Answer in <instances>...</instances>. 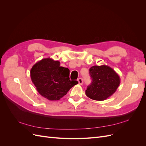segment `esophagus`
Segmentation results:
<instances>
[{
  "label": "esophagus",
  "mask_w": 146,
  "mask_h": 146,
  "mask_svg": "<svg viewBox=\"0 0 146 146\" xmlns=\"http://www.w3.org/2000/svg\"><path fill=\"white\" fill-rule=\"evenodd\" d=\"M78 83L80 84V85H82L83 83V79L82 78H79L78 79Z\"/></svg>",
  "instance_id": "obj_1"
}]
</instances>
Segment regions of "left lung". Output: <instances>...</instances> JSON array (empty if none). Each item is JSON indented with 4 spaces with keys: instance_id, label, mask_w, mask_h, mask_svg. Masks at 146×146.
I'll list each match as a JSON object with an SVG mask.
<instances>
[{
    "instance_id": "obj_1",
    "label": "left lung",
    "mask_w": 146,
    "mask_h": 146,
    "mask_svg": "<svg viewBox=\"0 0 146 146\" xmlns=\"http://www.w3.org/2000/svg\"><path fill=\"white\" fill-rule=\"evenodd\" d=\"M92 78L85 93L95 100H104L116 92L120 84V77L114 70L107 65L93 66L90 69Z\"/></svg>"
}]
</instances>
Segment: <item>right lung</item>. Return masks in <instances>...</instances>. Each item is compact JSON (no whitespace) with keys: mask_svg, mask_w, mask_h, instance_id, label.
<instances>
[{"mask_svg":"<svg viewBox=\"0 0 146 146\" xmlns=\"http://www.w3.org/2000/svg\"><path fill=\"white\" fill-rule=\"evenodd\" d=\"M30 77L38 92L49 100H58L78 82L70 80L69 69L60 66V61L43 58L30 70Z\"/></svg>","mask_w":146,"mask_h":146,"instance_id":"obj_1","label":"right lung"}]
</instances>
